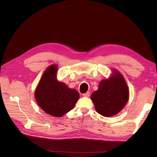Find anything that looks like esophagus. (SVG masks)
<instances>
[{
    "mask_svg": "<svg viewBox=\"0 0 157 157\" xmlns=\"http://www.w3.org/2000/svg\"><path fill=\"white\" fill-rule=\"evenodd\" d=\"M90 95V92H87L86 93L83 94V96H84V97H89Z\"/></svg>",
    "mask_w": 157,
    "mask_h": 157,
    "instance_id": "esophagus-1",
    "label": "esophagus"
}]
</instances>
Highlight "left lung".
I'll return each instance as SVG.
<instances>
[{
  "label": "left lung",
  "mask_w": 157,
  "mask_h": 157,
  "mask_svg": "<svg viewBox=\"0 0 157 157\" xmlns=\"http://www.w3.org/2000/svg\"><path fill=\"white\" fill-rule=\"evenodd\" d=\"M129 99V90L120 72L99 82L98 89L92 93L91 99L96 111L104 117L117 115L124 107Z\"/></svg>",
  "instance_id": "8db88e82"
}]
</instances>
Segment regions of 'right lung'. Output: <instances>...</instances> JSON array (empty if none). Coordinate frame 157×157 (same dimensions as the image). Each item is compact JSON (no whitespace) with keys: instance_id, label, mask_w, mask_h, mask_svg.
Here are the masks:
<instances>
[{"instance_id":"1","label":"right lung","mask_w":157,"mask_h":157,"mask_svg":"<svg viewBox=\"0 0 157 157\" xmlns=\"http://www.w3.org/2000/svg\"><path fill=\"white\" fill-rule=\"evenodd\" d=\"M57 70L56 65H52L46 69L36 88L35 98L44 112L61 117L72 110L80 96L77 90L57 80Z\"/></svg>"}]
</instances>
